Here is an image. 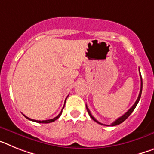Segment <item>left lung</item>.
Returning a JSON list of instances; mask_svg holds the SVG:
<instances>
[{
  "instance_id": "obj_1",
  "label": "left lung",
  "mask_w": 154,
  "mask_h": 154,
  "mask_svg": "<svg viewBox=\"0 0 154 154\" xmlns=\"http://www.w3.org/2000/svg\"><path fill=\"white\" fill-rule=\"evenodd\" d=\"M140 80H141L140 91V94H139V96H138V98H137V101L135 102V103H134V104H133V106H132L131 108L130 109L128 110V111H127V112H126V113L123 114V115L122 116H120V117H119V118H118L117 119H116V120L114 121L113 123H111V125H110V126H116V125H119V124H120V123H123V121L126 120V119H127V118L129 117V116H130V114L132 113V112H133V110L135 109L136 106H137V104H138V103H139V101H140V97H141V93H142V89H143V80H142V77H141L140 71ZM86 109H87V111H88V113H89V116H90V117L92 118V119H93L94 121H96V123H99V124H102L101 123H99V121L96 120V119H95V118H94L93 116H92V114H91V112H90V111H89V108H88V107H87V106H86ZM102 125H103V124H102ZM107 126H109V125H107Z\"/></svg>"
}]
</instances>
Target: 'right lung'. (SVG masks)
Wrapping results in <instances>:
<instances>
[{"label":"right lung","instance_id":"1","mask_svg":"<svg viewBox=\"0 0 154 154\" xmlns=\"http://www.w3.org/2000/svg\"><path fill=\"white\" fill-rule=\"evenodd\" d=\"M64 106H63V108H62V109H64ZM62 111H61L60 112V113L58 114V116H57L56 117H55V118H53V119H48V120H35V119H30V118H28V117H27L26 116H25V117L27 118V119H29V120H31V121H34V122H36V123H51V122H54V121H55L57 119H58V118L60 117V116H61V114H62Z\"/></svg>","mask_w":154,"mask_h":154}]
</instances>
